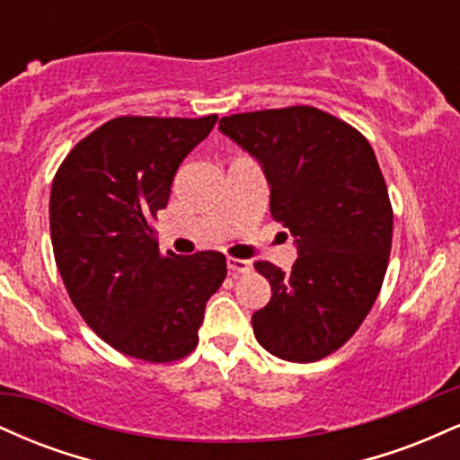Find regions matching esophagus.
<instances>
[{"label":"esophagus","instance_id":"obj_1","mask_svg":"<svg viewBox=\"0 0 460 460\" xmlns=\"http://www.w3.org/2000/svg\"><path fill=\"white\" fill-rule=\"evenodd\" d=\"M226 268H229V272L235 277V274L251 272L252 263L248 260H237V257H229V260H226Z\"/></svg>","mask_w":460,"mask_h":460}]
</instances>
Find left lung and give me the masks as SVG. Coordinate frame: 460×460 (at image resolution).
Returning <instances> with one entry per match:
<instances>
[{"label": "left lung", "mask_w": 460, "mask_h": 460, "mask_svg": "<svg viewBox=\"0 0 460 460\" xmlns=\"http://www.w3.org/2000/svg\"><path fill=\"white\" fill-rule=\"evenodd\" d=\"M218 128L261 164L272 218L298 248L289 272L255 263L272 288L252 314L257 341L285 361L324 358L355 335L387 272L394 212L376 155L311 105L231 114Z\"/></svg>", "instance_id": "8db88e82"}]
</instances>
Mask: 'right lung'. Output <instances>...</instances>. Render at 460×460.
I'll list each match as a JSON object with an SVG mask.
<instances>
[{
    "label": "right lung",
    "mask_w": 460,
    "mask_h": 460,
    "mask_svg": "<svg viewBox=\"0 0 460 460\" xmlns=\"http://www.w3.org/2000/svg\"><path fill=\"white\" fill-rule=\"evenodd\" d=\"M218 120L119 116L79 140L51 183L58 270L86 324L123 355L168 363L199 344L223 252L162 255L153 220L179 164Z\"/></svg>",
    "instance_id": "right-lung-1"
}]
</instances>
